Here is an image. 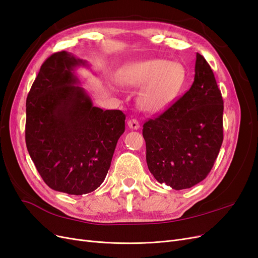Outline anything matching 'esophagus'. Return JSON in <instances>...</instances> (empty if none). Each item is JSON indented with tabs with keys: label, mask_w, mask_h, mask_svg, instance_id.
Instances as JSON below:
<instances>
[{
	"label": "esophagus",
	"mask_w": 258,
	"mask_h": 258,
	"mask_svg": "<svg viewBox=\"0 0 258 258\" xmlns=\"http://www.w3.org/2000/svg\"><path fill=\"white\" fill-rule=\"evenodd\" d=\"M128 127L130 129H134V130H138L140 128V122L137 119H129L128 120Z\"/></svg>",
	"instance_id": "obj_1"
}]
</instances>
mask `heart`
Returning a JSON list of instances; mask_svg holds the SVG:
<instances>
[{
  "mask_svg": "<svg viewBox=\"0 0 258 258\" xmlns=\"http://www.w3.org/2000/svg\"><path fill=\"white\" fill-rule=\"evenodd\" d=\"M121 82L132 87H141L138 103L144 111L161 113L179 96L184 81V68L177 62L147 59L127 64L120 72Z\"/></svg>",
  "mask_w": 258,
  "mask_h": 258,
  "instance_id": "b5f03b06",
  "label": "heart"
}]
</instances>
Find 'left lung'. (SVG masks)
<instances>
[{
	"mask_svg": "<svg viewBox=\"0 0 258 258\" xmlns=\"http://www.w3.org/2000/svg\"><path fill=\"white\" fill-rule=\"evenodd\" d=\"M223 104L212 69L197 52L189 90L143 124L147 167L159 183L179 190L207 177L223 143Z\"/></svg>",
	"mask_w": 258,
	"mask_h": 258,
	"instance_id": "left-lung-1",
	"label": "left lung"
}]
</instances>
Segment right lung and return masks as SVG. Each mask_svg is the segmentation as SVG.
<instances>
[{
	"instance_id": "1",
	"label": "right lung",
	"mask_w": 258,
	"mask_h": 258,
	"mask_svg": "<svg viewBox=\"0 0 258 258\" xmlns=\"http://www.w3.org/2000/svg\"><path fill=\"white\" fill-rule=\"evenodd\" d=\"M87 61L54 52L42 64L27 98L26 144L38 173L51 189L91 192L110 169L124 131L119 110L93 106L75 70Z\"/></svg>"
}]
</instances>
